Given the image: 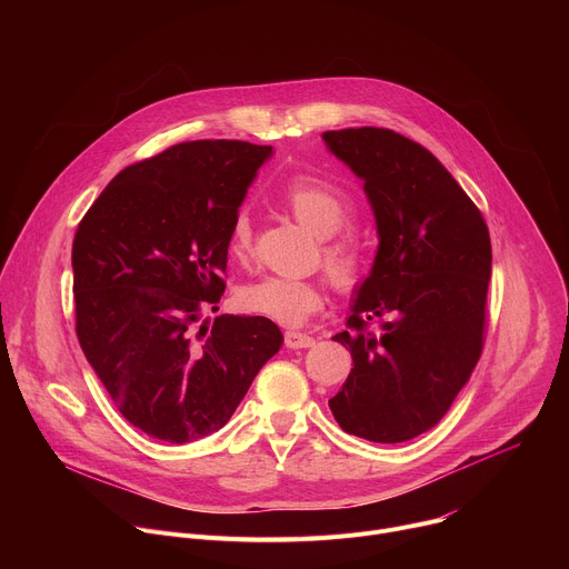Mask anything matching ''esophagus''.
Returning <instances> with one entry per match:
<instances>
[{"instance_id": "34e87169", "label": "esophagus", "mask_w": 569, "mask_h": 569, "mask_svg": "<svg viewBox=\"0 0 569 569\" xmlns=\"http://www.w3.org/2000/svg\"><path fill=\"white\" fill-rule=\"evenodd\" d=\"M315 345V338L299 331H286V347L288 349H308Z\"/></svg>"}]
</instances>
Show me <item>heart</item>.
Here are the masks:
<instances>
[{
	"label": "heart",
	"instance_id": "b5f03b06",
	"mask_svg": "<svg viewBox=\"0 0 569 569\" xmlns=\"http://www.w3.org/2000/svg\"><path fill=\"white\" fill-rule=\"evenodd\" d=\"M281 200L301 227L321 238L323 263L333 281L342 288L353 286L365 268V248L358 236L340 231L351 218L349 196L323 180L297 178L283 189ZM229 252L240 261L252 254V222L248 213H238L231 222ZM238 301L248 312L292 327L321 308L323 288L312 279L266 277L242 288Z\"/></svg>",
	"mask_w": 569,
	"mask_h": 569
}]
</instances>
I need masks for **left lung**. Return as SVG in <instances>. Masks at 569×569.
Segmentation results:
<instances>
[{
  "mask_svg": "<svg viewBox=\"0 0 569 569\" xmlns=\"http://www.w3.org/2000/svg\"><path fill=\"white\" fill-rule=\"evenodd\" d=\"M365 184L378 250L356 288L353 369L329 408L349 435L410 441L435 428L468 382L483 336L491 236L466 191L417 141L385 128L321 134Z\"/></svg>",
  "mask_w": 569,
  "mask_h": 569,
  "instance_id": "1",
  "label": "left lung"
}]
</instances>
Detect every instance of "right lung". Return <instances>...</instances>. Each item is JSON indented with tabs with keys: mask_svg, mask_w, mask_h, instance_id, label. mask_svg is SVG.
<instances>
[{
	"mask_svg": "<svg viewBox=\"0 0 569 569\" xmlns=\"http://www.w3.org/2000/svg\"><path fill=\"white\" fill-rule=\"evenodd\" d=\"M272 146L187 141L123 169L80 220V349L123 419L152 439L218 432L283 336L261 315H220L229 229Z\"/></svg>",
	"mask_w": 569,
	"mask_h": 569,
	"instance_id": "1",
	"label": "right lung"
}]
</instances>
